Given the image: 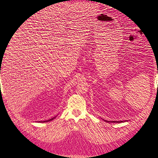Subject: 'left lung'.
I'll return each mask as SVG.
<instances>
[{
    "instance_id": "left-lung-1",
    "label": "left lung",
    "mask_w": 158,
    "mask_h": 158,
    "mask_svg": "<svg viewBox=\"0 0 158 158\" xmlns=\"http://www.w3.org/2000/svg\"><path fill=\"white\" fill-rule=\"evenodd\" d=\"M103 120L105 121L106 122H107V123H123V122L127 121H107V120H104V119H103Z\"/></svg>"
}]
</instances>
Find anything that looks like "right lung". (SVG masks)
I'll use <instances>...</instances> for the list:
<instances>
[{
  "mask_svg": "<svg viewBox=\"0 0 158 158\" xmlns=\"http://www.w3.org/2000/svg\"><path fill=\"white\" fill-rule=\"evenodd\" d=\"M57 116V115H56ZM56 116H55V117H52V118H49V119H48V120H47V121H38V123H47V122H49V121H52L53 120L54 118H55V117H56Z\"/></svg>",
  "mask_w": 158,
  "mask_h": 158,
  "instance_id": "add662e5",
  "label": "right lung"
}]
</instances>
